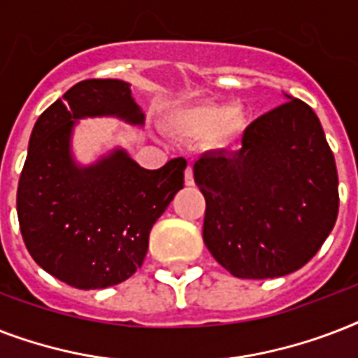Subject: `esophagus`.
I'll use <instances>...</instances> for the list:
<instances>
[{
  "mask_svg": "<svg viewBox=\"0 0 358 358\" xmlns=\"http://www.w3.org/2000/svg\"><path fill=\"white\" fill-rule=\"evenodd\" d=\"M184 182L185 185H195V176H193V167L191 165H187V169H185Z\"/></svg>",
  "mask_w": 358,
  "mask_h": 358,
  "instance_id": "esophagus-1",
  "label": "esophagus"
}]
</instances>
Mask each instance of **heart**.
<instances>
[{"label": "heart", "mask_w": 358, "mask_h": 358, "mask_svg": "<svg viewBox=\"0 0 358 358\" xmlns=\"http://www.w3.org/2000/svg\"><path fill=\"white\" fill-rule=\"evenodd\" d=\"M167 126L184 139L206 137L212 148H229L247 126V115L239 106L229 103H195L176 109L167 117Z\"/></svg>", "instance_id": "obj_1"}]
</instances>
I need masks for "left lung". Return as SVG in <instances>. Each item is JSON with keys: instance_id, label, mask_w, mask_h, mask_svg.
Returning a JSON list of instances; mask_svg holds the SVG:
<instances>
[{"instance_id": "left-lung-1", "label": "left lung", "mask_w": 358, "mask_h": 358, "mask_svg": "<svg viewBox=\"0 0 358 358\" xmlns=\"http://www.w3.org/2000/svg\"><path fill=\"white\" fill-rule=\"evenodd\" d=\"M243 131L238 152H212L193 174L206 199L202 239L238 278H275L316 255L338 215V174L316 113L284 94Z\"/></svg>"}]
</instances>
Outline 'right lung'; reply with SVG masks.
Here are the masks:
<instances>
[{"mask_svg":"<svg viewBox=\"0 0 358 358\" xmlns=\"http://www.w3.org/2000/svg\"><path fill=\"white\" fill-rule=\"evenodd\" d=\"M102 117L143 128L128 81H80L38 117L16 196L33 260L80 289L115 286L143 266L152 227L184 187L187 165L180 157L148 171L122 146L78 162L76 126Z\"/></svg>","mask_w":358,"mask_h":358,"instance_id":"add662e5","label":"right lung"}]
</instances>
